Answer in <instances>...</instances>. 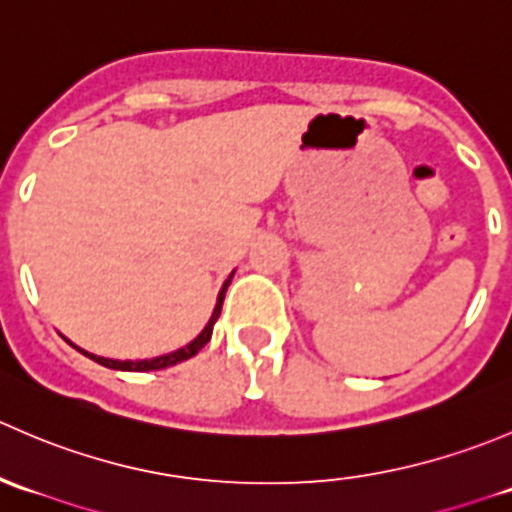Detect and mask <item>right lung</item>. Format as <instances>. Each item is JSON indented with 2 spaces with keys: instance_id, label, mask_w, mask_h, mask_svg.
I'll list each match as a JSON object with an SVG mask.
<instances>
[{
  "instance_id": "obj_1",
  "label": "right lung",
  "mask_w": 512,
  "mask_h": 512,
  "mask_svg": "<svg viewBox=\"0 0 512 512\" xmlns=\"http://www.w3.org/2000/svg\"><path fill=\"white\" fill-rule=\"evenodd\" d=\"M230 280H232V277H230ZM230 280L225 282L223 292H220L218 304H215V312H213V317H210L208 327H205L203 332H200V337H198V339H193V342H190L188 347L178 349V352H173V354L156 356V359H143V361H116V359H103V356H94V354H89V352H84V354L89 356V359L98 361V364H101V366H108V369H118V371H158V369H168V366L180 364V361L190 359V356L198 354L200 349H203L205 344L210 342V334H213L215 322H218V317H220V309H223L225 289H227V285H230Z\"/></svg>"
}]
</instances>
